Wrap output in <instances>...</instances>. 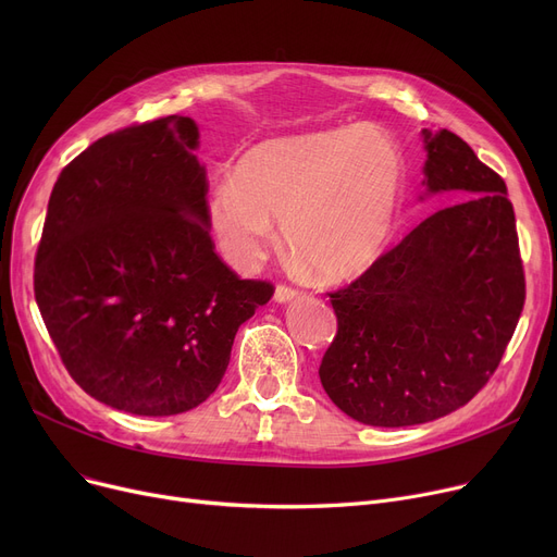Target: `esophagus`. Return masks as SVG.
I'll list each match as a JSON object with an SVG mask.
<instances>
[{"instance_id": "obj_1", "label": "esophagus", "mask_w": 557, "mask_h": 557, "mask_svg": "<svg viewBox=\"0 0 557 557\" xmlns=\"http://www.w3.org/2000/svg\"><path fill=\"white\" fill-rule=\"evenodd\" d=\"M275 302H280V305H286V302H290V300H296L298 298V290L296 288H290V286H284V284H277L275 286Z\"/></svg>"}]
</instances>
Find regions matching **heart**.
<instances>
[{
  "label": "heart",
  "instance_id": "obj_1",
  "mask_svg": "<svg viewBox=\"0 0 557 557\" xmlns=\"http://www.w3.org/2000/svg\"><path fill=\"white\" fill-rule=\"evenodd\" d=\"M406 162L395 139L370 126H345L269 139L248 151L234 178L208 191V225L223 259L252 271L277 239L315 275L347 280L363 273L388 244Z\"/></svg>",
  "mask_w": 557,
  "mask_h": 557
}]
</instances>
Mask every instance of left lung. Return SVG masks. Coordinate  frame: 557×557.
Masks as SVG:
<instances>
[{
    "label": "left lung",
    "mask_w": 557,
    "mask_h": 557,
    "mask_svg": "<svg viewBox=\"0 0 557 557\" xmlns=\"http://www.w3.org/2000/svg\"><path fill=\"white\" fill-rule=\"evenodd\" d=\"M422 141L424 196L465 198L330 294L338 332L320 384L370 426L424 424L470 401L499 366L525 298L504 178L447 128H424Z\"/></svg>",
    "instance_id": "8db88e82"
}]
</instances>
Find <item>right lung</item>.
Masks as SVG:
<instances>
[{"mask_svg": "<svg viewBox=\"0 0 557 557\" xmlns=\"http://www.w3.org/2000/svg\"><path fill=\"white\" fill-rule=\"evenodd\" d=\"M191 116L110 133L53 185L36 302L74 382L106 406L162 418L221 384L234 336L273 296L214 252Z\"/></svg>", "mask_w": 557, "mask_h": 557, "instance_id": "add662e5", "label": "right lung"}]
</instances>
